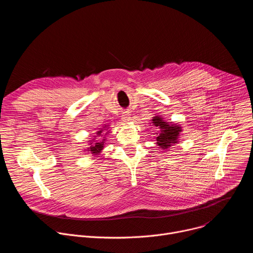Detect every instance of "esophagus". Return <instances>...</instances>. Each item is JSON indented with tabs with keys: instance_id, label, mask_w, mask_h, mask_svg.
<instances>
[{
	"instance_id": "obj_1",
	"label": "esophagus",
	"mask_w": 253,
	"mask_h": 253,
	"mask_svg": "<svg viewBox=\"0 0 253 253\" xmlns=\"http://www.w3.org/2000/svg\"><path fill=\"white\" fill-rule=\"evenodd\" d=\"M121 119H122V121H123V122H129V121L131 120L130 114H129L127 111L123 112V113H122V115H121Z\"/></svg>"
}]
</instances>
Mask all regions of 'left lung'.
<instances>
[{
  "label": "left lung",
  "mask_w": 253,
  "mask_h": 253,
  "mask_svg": "<svg viewBox=\"0 0 253 253\" xmlns=\"http://www.w3.org/2000/svg\"><path fill=\"white\" fill-rule=\"evenodd\" d=\"M152 121L155 127H159L161 129L160 133H157L158 136L156 137L158 146H160L163 149H166L170 147L172 144L177 142V138L179 132L181 131V128L177 125H168L159 117H154Z\"/></svg>",
  "instance_id": "left-lung-1"
}]
</instances>
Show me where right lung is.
I'll list each match as a JSON object with an SVG mask.
<instances>
[{
	"label": "right lung",
	"instance_id": "1",
	"mask_svg": "<svg viewBox=\"0 0 253 253\" xmlns=\"http://www.w3.org/2000/svg\"><path fill=\"white\" fill-rule=\"evenodd\" d=\"M102 132V130L101 131H98V133L100 134ZM99 141V139L98 140H96V142L97 143H94V145H92L89 149V151H91L92 152V154H98L102 149H103V142H98Z\"/></svg>",
	"mask_w": 253,
	"mask_h": 253
}]
</instances>
